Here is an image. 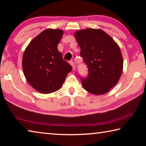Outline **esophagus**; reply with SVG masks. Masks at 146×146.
Returning a JSON list of instances; mask_svg holds the SVG:
<instances>
[{"label": "esophagus", "mask_w": 146, "mask_h": 146, "mask_svg": "<svg viewBox=\"0 0 146 146\" xmlns=\"http://www.w3.org/2000/svg\"><path fill=\"white\" fill-rule=\"evenodd\" d=\"M70 64H71V66H72L73 70H75L76 67H75V64L73 63V62H70Z\"/></svg>", "instance_id": "34e87169"}]
</instances>
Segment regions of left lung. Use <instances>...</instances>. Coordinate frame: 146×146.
<instances>
[{
  "label": "left lung",
  "instance_id": "left-lung-1",
  "mask_svg": "<svg viewBox=\"0 0 146 146\" xmlns=\"http://www.w3.org/2000/svg\"><path fill=\"white\" fill-rule=\"evenodd\" d=\"M74 36L89 71L88 77L81 78L83 88L95 95L109 92L122 73L123 58L119 46L100 29H81Z\"/></svg>",
  "mask_w": 146,
  "mask_h": 146
}]
</instances>
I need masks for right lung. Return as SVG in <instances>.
Here are the masks:
<instances>
[{
    "label": "right lung",
    "mask_w": 146,
    "mask_h": 146,
    "mask_svg": "<svg viewBox=\"0 0 146 146\" xmlns=\"http://www.w3.org/2000/svg\"><path fill=\"white\" fill-rule=\"evenodd\" d=\"M63 34L62 29H47L29 42L24 52V76L32 88L41 93L58 90L72 70L57 49Z\"/></svg>",
    "instance_id": "obj_1"
}]
</instances>
